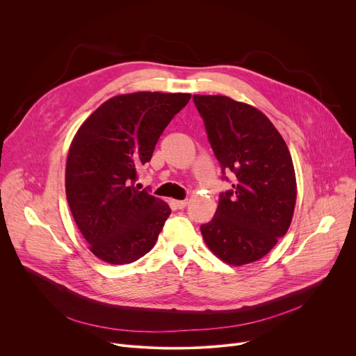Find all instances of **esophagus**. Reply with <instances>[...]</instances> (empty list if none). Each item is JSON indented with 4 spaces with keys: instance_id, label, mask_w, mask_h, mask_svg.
<instances>
[{
    "instance_id": "esophagus-1",
    "label": "esophagus",
    "mask_w": 356,
    "mask_h": 356,
    "mask_svg": "<svg viewBox=\"0 0 356 356\" xmlns=\"http://www.w3.org/2000/svg\"><path fill=\"white\" fill-rule=\"evenodd\" d=\"M187 200H175L173 201V206L176 207V209H179V210H183L186 206H187Z\"/></svg>"
}]
</instances>
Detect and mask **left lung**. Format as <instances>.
<instances>
[{
    "label": "left lung",
    "instance_id": "left-lung-1",
    "mask_svg": "<svg viewBox=\"0 0 356 356\" xmlns=\"http://www.w3.org/2000/svg\"><path fill=\"white\" fill-rule=\"evenodd\" d=\"M222 180L213 220L200 227L216 255L235 266L264 258L287 232L296 204V176L282 135L259 110L225 95H193Z\"/></svg>",
    "mask_w": 356,
    "mask_h": 356
}]
</instances>
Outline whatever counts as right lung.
Listing matches in <instances>:
<instances>
[{
    "label": "right lung",
    "mask_w": 356,
    "mask_h": 356,
    "mask_svg": "<svg viewBox=\"0 0 356 356\" xmlns=\"http://www.w3.org/2000/svg\"><path fill=\"white\" fill-rule=\"evenodd\" d=\"M190 94L139 91L101 104L77 131L67 156L66 195L97 258L132 264L154 248L172 210L135 187L165 128Z\"/></svg>",
    "instance_id": "right-lung-1"
}]
</instances>
